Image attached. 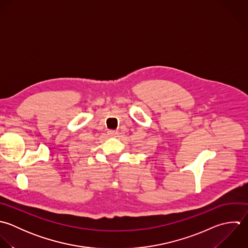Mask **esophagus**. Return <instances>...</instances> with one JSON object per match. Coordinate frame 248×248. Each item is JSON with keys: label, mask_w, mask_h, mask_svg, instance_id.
Segmentation results:
<instances>
[{"label": "esophagus", "mask_w": 248, "mask_h": 248, "mask_svg": "<svg viewBox=\"0 0 248 248\" xmlns=\"http://www.w3.org/2000/svg\"><path fill=\"white\" fill-rule=\"evenodd\" d=\"M108 134H109L110 136H113V137H115V136L118 134V132H117L116 130H109V131H108Z\"/></svg>", "instance_id": "34e87169"}]
</instances>
